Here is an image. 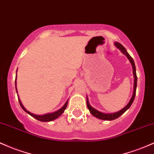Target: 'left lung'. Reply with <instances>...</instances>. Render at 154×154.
Segmentation results:
<instances>
[{
	"label": "left lung",
	"instance_id": "8db88e82",
	"mask_svg": "<svg viewBox=\"0 0 154 154\" xmlns=\"http://www.w3.org/2000/svg\"><path fill=\"white\" fill-rule=\"evenodd\" d=\"M114 45L118 49H119V50H121V52H122L124 55H126V58L129 59V62L131 63V66H132L133 75H134V91H133L132 96H131V99H130L129 103H128V104H126V105L125 106L123 109H121V110L118 111V112H113V113H104V112H100V111L97 110V109H95V108H94L91 105L90 103H89V101H88V96H87V97H86V99H87V107H88V108L89 111H90L91 115H92V116H94V117L99 118V119L104 120V121H112V120H115V119H116V118H119L121 115L124 114V113L126 112V111L127 110V109H129L130 107H131V104H132L133 102H134L135 94H136L137 81V77L136 68H135V64H134V60H133V58L130 56V55L128 53V52L126 51V50L124 48V46H123L122 45H121V44L118 43V42H115Z\"/></svg>",
	"mask_w": 154,
	"mask_h": 154
}]
</instances>
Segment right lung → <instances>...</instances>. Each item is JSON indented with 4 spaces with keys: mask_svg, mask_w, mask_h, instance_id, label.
Wrapping results in <instances>:
<instances>
[{
    "mask_svg": "<svg viewBox=\"0 0 154 154\" xmlns=\"http://www.w3.org/2000/svg\"><path fill=\"white\" fill-rule=\"evenodd\" d=\"M15 88H16V91H17V94L18 100H19L20 106H21V107L23 108V110H24L25 112L28 113V114H29L30 116H31L33 118H36V120H38V121H42V122H49V121H53V120L58 118L59 116H60L62 114H63L64 110H65L66 108L67 107V104H68V100H67L65 104H64L63 107L60 108V109H58V110L55 111V112H53L51 113H47V114H45V115H40V116L39 115L33 114V113L30 112L28 110H27V109L25 108L24 106L23 105V104H22L21 101H20L19 95H18V93H17V74H16V78H15Z\"/></svg>",
    "mask_w": 154,
    "mask_h": 154,
    "instance_id": "add662e5",
    "label": "right lung"
}]
</instances>
